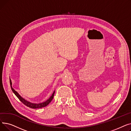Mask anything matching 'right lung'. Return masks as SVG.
Masks as SVG:
<instances>
[{
    "label": "right lung",
    "instance_id": "1",
    "mask_svg": "<svg viewBox=\"0 0 131 131\" xmlns=\"http://www.w3.org/2000/svg\"><path fill=\"white\" fill-rule=\"evenodd\" d=\"M10 81V86H11V89L13 91V92H14L16 97L19 99V100L21 101L23 104H24L25 105H26L27 107H29L31 108H34V109H37V108H42L44 107L47 106L48 104H49V103L51 101V100H52L53 98V96H54V91L53 92V93H52V95L50 97V98L47 100V101H46L45 102H43V103H41V104H33V103H31L29 101H26V100H25L24 98H23L22 97H20V95L16 91H15L14 89L12 86V81L11 80H9Z\"/></svg>",
    "mask_w": 131,
    "mask_h": 131
}]
</instances>
